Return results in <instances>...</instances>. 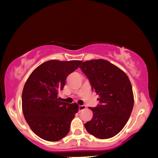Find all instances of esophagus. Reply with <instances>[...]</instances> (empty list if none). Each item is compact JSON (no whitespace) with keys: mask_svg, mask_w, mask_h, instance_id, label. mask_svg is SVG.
I'll return each instance as SVG.
<instances>
[{"mask_svg":"<svg viewBox=\"0 0 158 158\" xmlns=\"http://www.w3.org/2000/svg\"><path fill=\"white\" fill-rule=\"evenodd\" d=\"M85 109V105H79V110L82 111Z\"/></svg>","mask_w":158,"mask_h":158,"instance_id":"34e87169","label":"esophagus"}]
</instances>
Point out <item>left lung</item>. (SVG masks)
Here are the masks:
<instances>
[{"instance_id":"1","label":"left lung","mask_w":158,"mask_h":158,"mask_svg":"<svg viewBox=\"0 0 158 158\" xmlns=\"http://www.w3.org/2000/svg\"><path fill=\"white\" fill-rule=\"evenodd\" d=\"M79 68L100 102L90 108L93 116L84 124L85 129L99 139L113 137L124 127L132 113L134 95L130 79L121 69L103 59L85 61Z\"/></svg>"}]
</instances>
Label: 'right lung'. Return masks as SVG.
I'll use <instances>...</instances> for the list:
<instances>
[{
	"mask_svg": "<svg viewBox=\"0 0 158 158\" xmlns=\"http://www.w3.org/2000/svg\"><path fill=\"white\" fill-rule=\"evenodd\" d=\"M81 62L47 61L34 69L26 81L22 93L23 113L31 129L42 139L57 141L69 133L79 106L60 102L58 93L67 77Z\"/></svg>",
	"mask_w": 158,
	"mask_h": 158,
	"instance_id": "add662e5",
	"label": "right lung"
}]
</instances>
